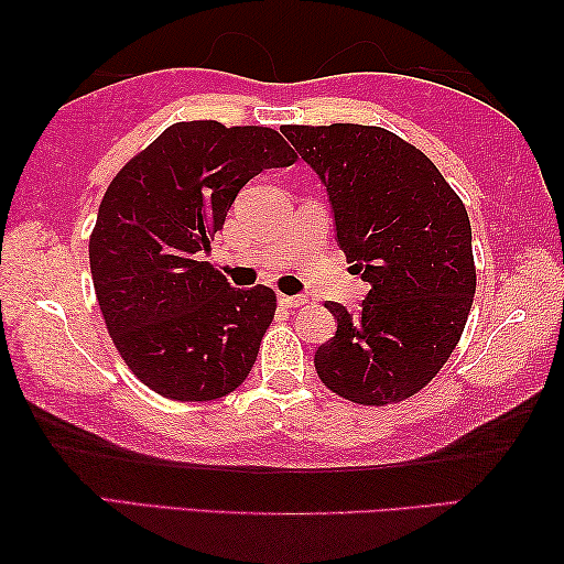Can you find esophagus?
<instances>
[{"label":"esophagus","instance_id":"obj_1","mask_svg":"<svg viewBox=\"0 0 564 564\" xmlns=\"http://www.w3.org/2000/svg\"><path fill=\"white\" fill-rule=\"evenodd\" d=\"M276 300H280L282 307H302V304L307 302L304 297H300V294H280Z\"/></svg>","mask_w":564,"mask_h":564}]
</instances>
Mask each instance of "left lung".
Instances as JSON below:
<instances>
[{
    "mask_svg": "<svg viewBox=\"0 0 564 564\" xmlns=\"http://www.w3.org/2000/svg\"><path fill=\"white\" fill-rule=\"evenodd\" d=\"M282 134L327 187L337 245L369 292L359 312L327 302L335 337L315 369L357 404L420 392L457 347L475 297L463 199L417 147L382 127L288 124Z\"/></svg>",
    "mask_w": 564,
    "mask_h": 564,
    "instance_id": "8db88e82",
    "label": "left lung"
}]
</instances>
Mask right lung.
Returning a JSON list of instances; mask_svg holds the SVG:
<instances>
[{"mask_svg":"<svg viewBox=\"0 0 564 564\" xmlns=\"http://www.w3.org/2000/svg\"><path fill=\"white\" fill-rule=\"evenodd\" d=\"M294 160L270 127L199 119L164 129L107 187L89 237L91 280L115 347L156 394L219 400L252 372L274 292L237 290L199 257L237 192Z\"/></svg>","mask_w":564,"mask_h":564,"instance_id":"obj_1","label":"right lung"}]
</instances>
